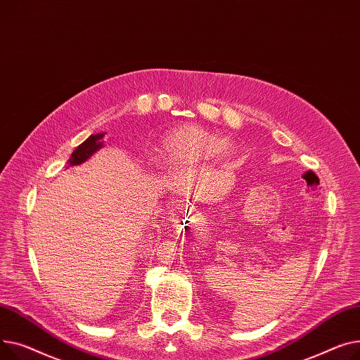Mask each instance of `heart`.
Here are the masks:
<instances>
[{
    "mask_svg": "<svg viewBox=\"0 0 360 360\" xmlns=\"http://www.w3.org/2000/svg\"><path fill=\"white\" fill-rule=\"evenodd\" d=\"M234 153L232 143L198 128H186L168 135L161 145V158L167 164H190L207 161Z\"/></svg>",
    "mask_w": 360,
    "mask_h": 360,
    "instance_id": "1",
    "label": "heart"
}]
</instances>
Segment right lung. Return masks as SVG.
Wrapping results in <instances>:
<instances>
[{"label":"right lung","mask_w":360,"mask_h":360,"mask_svg":"<svg viewBox=\"0 0 360 360\" xmlns=\"http://www.w3.org/2000/svg\"><path fill=\"white\" fill-rule=\"evenodd\" d=\"M103 136H104V134H97V135L89 136L81 145L77 146V150L71 154V157L68 160V164L78 165V164H82L84 161H87L96 151H98L103 146V142H101Z\"/></svg>","instance_id":"1"}]
</instances>
